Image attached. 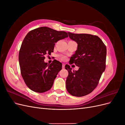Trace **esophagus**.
<instances>
[{
  "mask_svg": "<svg viewBox=\"0 0 125 125\" xmlns=\"http://www.w3.org/2000/svg\"><path fill=\"white\" fill-rule=\"evenodd\" d=\"M65 65L64 63H62V69H64L65 68Z\"/></svg>",
  "mask_w": 125,
  "mask_h": 125,
  "instance_id": "esophagus-1",
  "label": "esophagus"
}]
</instances>
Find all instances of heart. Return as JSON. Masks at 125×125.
<instances>
[{"label": "heart", "instance_id": "1", "mask_svg": "<svg viewBox=\"0 0 125 125\" xmlns=\"http://www.w3.org/2000/svg\"><path fill=\"white\" fill-rule=\"evenodd\" d=\"M63 58H64L63 57H62V59H63Z\"/></svg>", "mask_w": 125, "mask_h": 125}]
</instances>
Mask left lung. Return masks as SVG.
<instances>
[{
  "instance_id": "obj_1",
  "label": "left lung",
  "mask_w": 125,
  "mask_h": 125,
  "mask_svg": "<svg viewBox=\"0 0 125 125\" xmlns=\"http://www.w3.org/2000/svg\"><path fill=\"white\" fill-rule=\"evenodd\" d=\"M68 33L70 39L78 44L77 50L70 62L79 68L74 71L68 65L65 66L69 73L66 83L67 90L73 96H83L95 89L105 70L106 47L97 36Z\"/></svg>"
}]
</instances>
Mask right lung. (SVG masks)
Here are the masks:
<instances>
[{"label":"right lung","mask_w":125,"mask_h":125,"mask_svg":"<svg viewBox=\"0 0 125 125\" xmlns=\"http://www.w3.org/2000/svg\"><path fill=\"white\" fill-rule=\"evenodd\" d=\"M68 36L65 31L40 27L30 31L22 42L19 61L22 78L28 88L35 92L50 90L62 63L54 60L50 65L44 62L46 54L53 52L55 43Z\"/></svg>","instance_id":"1"}]
</instances>
